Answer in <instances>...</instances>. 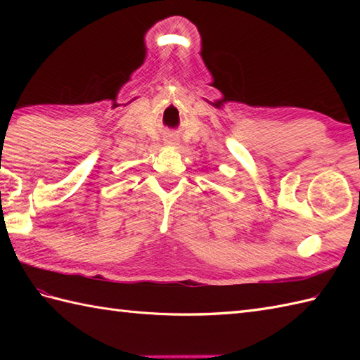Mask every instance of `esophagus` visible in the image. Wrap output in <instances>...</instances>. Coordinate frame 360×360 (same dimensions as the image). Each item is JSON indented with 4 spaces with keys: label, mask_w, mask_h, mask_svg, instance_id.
<instances>
[{
    "label": "esophagus",
    "mask_w": 360,
    "mask_h": 360,
    "mask_svg": "<svg viewBox=\"0 0 360 360\" xmlns=\"http://www.w3.org/2000/svg\"><path fill=\"white\" fill-rule=\"evenodd\" d=\"M167 143H168V145H174V143H178V141H176L174 137H170V139L167 141Z\"/></svg>",
    "instance_id": "1"
}]
</instances>
